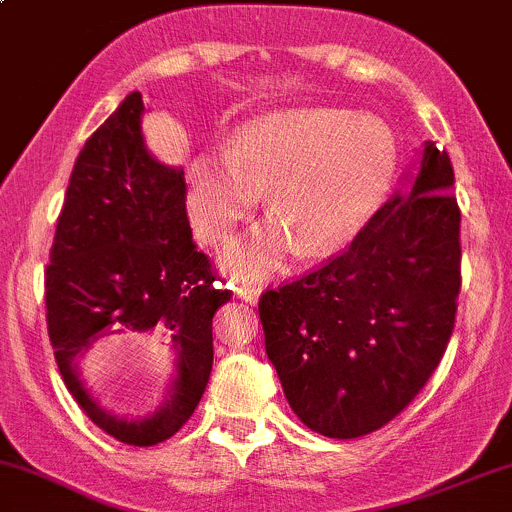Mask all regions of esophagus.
Instances as JSON below:
<instances>
[{
    "instance_id": "esophagus-1",
    "label": "esophagus",
    "mask_w": 512,
    "mask_h": 512,
    "mask_svg": "<svg viewBox=\"0 0 512 512\" xmlns=\"http://www.w3.org/2000/svg\"><path fill=\"white\" fill-rule=\"evenodd\" d=\"M235 296H238L240 301H247V303H257L260 301V294H262V286L255 284V282H238L235 284Z\"/></svg>"
}]
</instances>
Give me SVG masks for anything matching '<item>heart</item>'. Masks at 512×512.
<instances>
[{
	"label": "heart",
	"mask_w": 512,
	"mask_h": 512,
	"mask_svg": "<svg viewBox=\"0 0 512 512\" xmlns=\"http://www.w3.org/2000/svg\"><path fill=\"white\" fill-rule=\"evenodd\" d=\"M396 172V143L372 116L286 109L238 128L228 148L194 155L187 216L218 245L265 192L272 221L235 240L223 262L243 277L277 272L296 250L320 260L345 250L374 218Z\"/></svg>",
	"instance_id": "1"
}]
</instances>
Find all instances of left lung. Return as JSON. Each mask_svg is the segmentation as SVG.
<instances>
[{
    "label": "left lung",
    "instance_id": "obj_1",
    "mask_svg": "<svg viewBox=\"0 0 512 512\" xmlns=\"http://www.w3.org/2000/svg\"><path fill=\"white\" fill-rule=\"evenodd\" d=\"M452 187L449 155L428 140L411 189L393 194L342 255L262 294L267 357L306 428L369 435L428 384L462 286Z\"/></svg>",
    "mask_w": 512,
    "mask_h": 512
}]
</instances>
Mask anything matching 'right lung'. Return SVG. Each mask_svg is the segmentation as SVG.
Segmentation results:
<instances>
[{
  "label": "right lung",
  "mask_w": 512,
  "mask_h": 512,
  "mask_svg": "<svg viewBox=\"0 0 512 512\" xmlns=\"http://www.w3.org/2000/svg\"><path fill=\"white\" fill-rule=\"evenodd\" d=\"M140 92H131L84 143L67 184L46 269V318L67 391L97 428L153 447L192 418L213 364V313L230 301L209 257L196 250L182 167L145 148ZM145 334L175 352L166 403L119 419L88 393L79 359L101 337Z\"/></svg>",
  "instance_id": "1"
}]
</instances>
